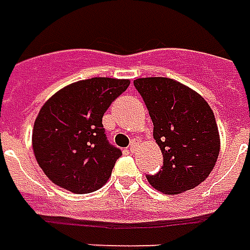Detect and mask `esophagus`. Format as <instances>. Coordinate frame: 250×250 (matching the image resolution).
<instances>
[{
    "label": "esophagus",
    "mask_w": 250,
    "mask_h": 250,
    "mask_svg": "<svg viewBox=\"0 0 250 250\" xmlns=\"http://www.w3.org/2000/svg\"><path fill=\"white\" fill-rule=\"evenodd\" d=\"M127 151L130 152V153H134V151H135V144H131V145L127 148Z\"/></svg>",
    "instance_id": "34e87169"
}]
</instances>
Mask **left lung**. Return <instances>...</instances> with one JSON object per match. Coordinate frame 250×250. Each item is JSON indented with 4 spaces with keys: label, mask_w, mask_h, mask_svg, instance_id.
<instances>
[{
    "label": "left lung",
    "mask_w": 250,
    "mask_h": 250,
    "mask_svg": "<svg viewBox=\"0 0 250 250\" xmlns=\"http://www.w3.org/2000/svg\"><path fill=\"white\" fill-rule=\"evenodd\" d=\"M153 123V138L163 166L148 174L163 194H181L205 181L220 151L219 128L208 102L191 88L167 77L134 80Z\"/></svg>",
    "instance_id": "1"
}]
</instances>
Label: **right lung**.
<instances>
[{"instance_id": "add662e5", "label": "right lung", "mask_w": 250, "mask_h": 250, "mask_svg": "<svg viewBox=\"0 0 250 250\" xmlns=\"http://www.w3.org/2000/svg\"><path fill=\"white\" fill-rule=\"evenodd\" d=\"M130 85L94 77L73 83L44 104L33 128V151L45 176L74 194H90L108 181L122 151L109 142L102 117Z\"/></svg>"}]
</instances>
